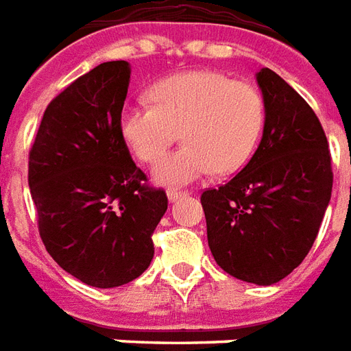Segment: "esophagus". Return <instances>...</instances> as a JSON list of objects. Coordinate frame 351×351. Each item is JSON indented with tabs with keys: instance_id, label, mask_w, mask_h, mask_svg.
Returning a JSON list of instances; mask_svg holds the SVG:
<instances>
[{
	"instance_id": "obj_1",
	"label": "esophagus",
	"mask_w": 351,
	"mask_h": 351,
	"mask_svg": "<svg viewBox=\"0 0 351 351\" xmlns=\"http://www.w3.org/2000/svg\"><path fill=\"white\" fill-rule=\"evenodd\" d=\"M166 195H168V200H170V202H176L181 196H187V193H185V191H178V189H168Z\"/></svg>"
}]
</instances>
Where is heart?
Instances as JSON below:
<instances>
[{"instance_id":"b5f03b06","label":"heart","mask_w":351,"mask_h":351,"mask_svg":"<svg viewBox=\"0 0 351 351\" xmlns=\"http://www.w3.org/2000/svg\"><path fill=\"white\" fill-rule=\"evenodd\" d=\"M153 106H126L119 130L143 162H155L178 138L185 143L156 164L162 185H185L213 170L242 168L265 124V100L257 86L217 71H185L151 86Z\"/></svg>"}]
</instances>
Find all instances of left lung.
I'll list each match as a JSON object with an SVG mask.
<instances>
[{
    "label": "left lung",
    "instance_id": "1",
    "mask_svg": "<svg viewBox=\"0 0 351 351\" xmlns=\"http://www.w3.org/2000/svg\"><path fill=\"white\" fill-rule=\"evenodd\" d=\"M265 126L232 180L202 193L208 245L227 274L272 285L312 250L332 191L329 143L317 117L272 69L257 71Z\"/></svg>",
    "mask_w": 351,
    "mask_h": 351
}]
</instances>
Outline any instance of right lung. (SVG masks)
I'll list each match as a JSON object with an SVG mask.
<instances>
[{
  "instance_id": "1",
  "label": "right lung",
  "mask_w": 351,
  "mask_h": 351,
  "mask_svg": "<svg viewBox=\"0 0 351 351\" xmlns=\"http://www.w3.org/2000/svg\"><path fill=\"white\" fill-rule=\"evenodd\" d=\"M128 84L124 60L79 77L45 109L29 151V193L45 247L66 272L100 289L147 270L151 236L168 210L166 193L145 185L119 130Z\"/></svg>"
}]
</instances>
